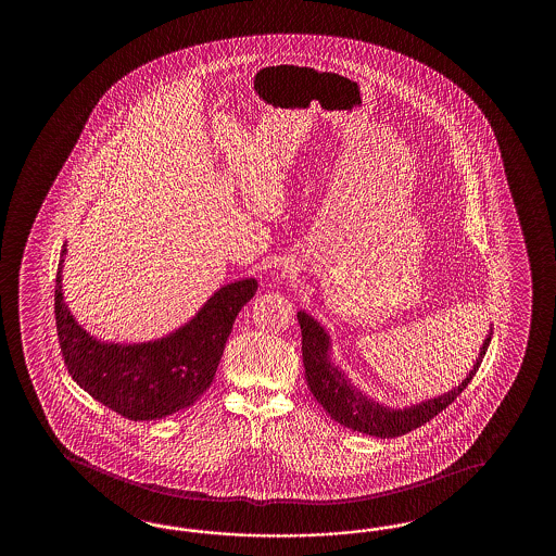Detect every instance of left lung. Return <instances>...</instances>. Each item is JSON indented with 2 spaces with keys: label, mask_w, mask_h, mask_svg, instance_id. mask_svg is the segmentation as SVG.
Instances as JSON below:
<instances>
[{
  "label": "left lung",
  "mask_w": 556,
  "mask_h": 556,
  "mask_svg": "<svg viewBox=\"0 0 556 556\" xmlns=\"http://www.w3.org/2000/svg\"><path fill=\"white\" fill-rule=\"evenodd\" d=\"M298 321L302 330V357L306 367L307 388L314 393V397L333 421L359 433L381 439L400 438L403 433H409L412 429L424 426L439 412H443L447 405L455 402L462 395V391L471 383L472 376L481 366L491 342V331H489L467 378L463 379L459 386H455L453 390L438 397L397 409V407L376 402L364 391L357 390V386H354L352 379L345 376L342 367L336 366L331 355L330 333L324 330L318 319L312 318L304 309H300Z\"/></svg>",
  "instance_id": "obj_1"
}]
</instances>
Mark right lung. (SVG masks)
Returning a JSON list of instances; mask_svg holds the SVG:
<instances>
[{
    "instance_id": "1",
    "label": "right lung",
    "mask_w": 556,
    "mask_h": 556,
    "mask_svg": "<svg viewBox=\"0 0 556 556\" xmlns=\"http://www.w3.org/2000/svg\"><path fill=\"white\" fill-rule=\"evenodd\" d=\"M65 256L67 244L55 278V324L65 366L81 390L132 421L177 414L208 390L238 312L258 290L254 278H242L216 290L185 326L159 340L101 342L73 318L63 298Z\"/></svg>"
}]
</instances>
